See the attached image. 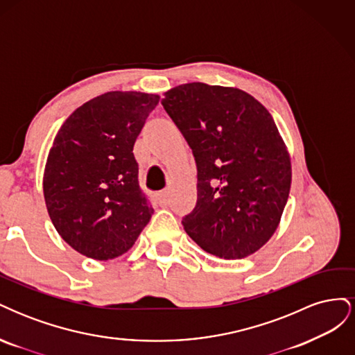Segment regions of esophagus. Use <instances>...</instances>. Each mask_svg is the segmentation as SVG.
Listing matches in <instances>:
<instances>
[{"mask_svg": "<svg viewBox=\"0 0 355 355\" xmlns=\"http://www.w3.org/2000/svg\"><path fill=\"white\" fill-rule=\"evenodd\" d=\"M157 200H158V202L161 204V206H167V202H168V191L159 192V194L157 196Z\"/></svg>", "mask_w": 355, "mask_h": 355, "instance_id": "esophagus-1", "label": "esophagus"}]
</instances>
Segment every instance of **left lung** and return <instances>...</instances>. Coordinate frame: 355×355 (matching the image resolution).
Segmentation results:
<instances>
[{
  "mask_svg": "<svg viewBox=\"0 0 355 355\" xmlns=\"http://www.w3.org/2000/svg\"><path fill=\"white\" fill-rule=\"evenodd\" d=\"M196 157L197 204L182 225L204 252L243 259L277 231L292 185L287 146L265 106L235 87L180 84L161 101Z\"/></svg>",
  "mask_w": 355,
  "mask_h": 355,
  "instance_id": "8db88e82",
  "label": "left lung"
}]
</instances>
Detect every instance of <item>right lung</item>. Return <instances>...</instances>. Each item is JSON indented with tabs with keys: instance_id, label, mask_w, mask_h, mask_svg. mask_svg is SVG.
Listing matches in <instances>:
<instances>
[{
	"instance_id": "right-lung-1",
	"label": "right lung",
	"mask_w": 355,
	"mask_h": 355,
	"mask_svg": "<svg viewBox=\"0 0 355 355\" xmlns=\"http://www.w3.org/2000/svg\"><path fill=\"white\" fill-rule=\"evenodd\" d=\"M159 96L108 92L75 110L53 141L42 176L60 237L94 261L133 247L154 209L139 188L133 146Z\"/></svg>"
}]
</instances>
